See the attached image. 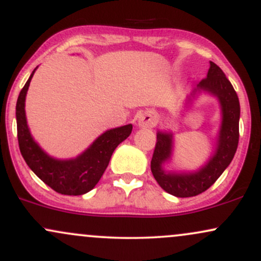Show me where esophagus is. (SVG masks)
Wrapping results in <instances>:
<instances>
[{"mask_svg": "<svg viewBox=\"0 0 261 261\" xmlns=\"http://www.w3.org/2000/svg\"><path fill=\"white\" fill-rule=\"evenodd\" d=\"M158 122V114L155 110H146L139 116V125L142 127H153Z\"/></svg>", "mask_w": 261, "mask_h": 261, "instance_id": "34e87169", "label": "esophagus"}]
</instances>
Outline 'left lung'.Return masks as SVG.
Returning a JSON list of instances; mask_svg holds the SVG:
<instances>
[{"label":"left lung","instance_id":"8db88e82","mask_svg":"<svg viewBox=\"0 0 261 261\" xmlns=\"http://www.w3.org/2000/svg\"><path fill=\"white\" fill-rule=\"evenodd\" d=\"M197 87L216 95L222 107V125L214 157L199 172L191 174H166L162 169V163L170 158L172 135L158 133L151 161L152 174L160 187L176 197L196 196L207 190L229 166L238 147L241 107L238 95L223 71L211 61L207 77Z\"/></svg>","mask_w":261,"mask_h":261}]
</instances>
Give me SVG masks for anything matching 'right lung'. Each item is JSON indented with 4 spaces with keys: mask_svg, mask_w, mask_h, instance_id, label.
<instances>
[{
    "mask_svg": "<svg viewBox=\"0 0 261 261\" xmlns=\"http://www.w3.org/2000/svg\"><path fill=\"white\" fill-rule=\"evenodd\" d=\"M34 71L20 91L16 106L17 136L20 153L29 168L56 193L62 195H82L91 191L100 180L114 149L130 136L133 125L128 124L106 131L93 142L91 147L74 160H54L34 142L27 125L24 101Z\"/></svg>",
    "mask_w": 261,
    "mask_h": 261,
    "instance_id": "1",
    "label": "right lung"
}]
</instances>
